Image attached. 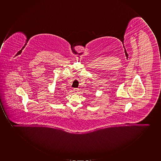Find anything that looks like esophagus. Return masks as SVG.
I'll return each instance as SVG.
<instances>
[{
	"mask_svg": "<svg viewBox=\"0 0 161 161\" xmlns=\"http://www.w3.org/2000/svg\"><path fill=\"white\" fill-rule=\"evenodd\" d=\"M73 92H75V93H77V92H79V89L74 88L73 89Z\"/></svg>",
	"mask_w": 161,
	"mask_h": 161,
	"instance_id": "esophagus-1",
	"label": "esophagus"
}]
</instances>
